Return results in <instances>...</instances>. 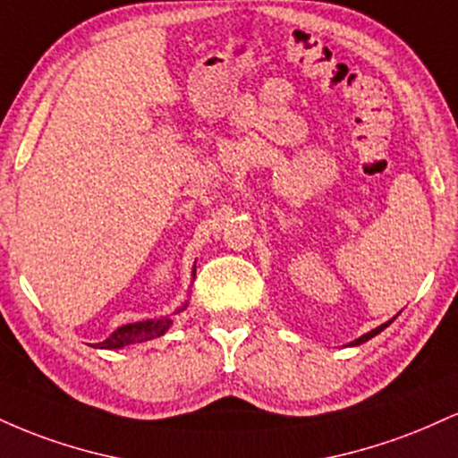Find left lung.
Returning <instances> with one entry per match:
<instances>
[{
  "instance_id": "1",
  "label": "left lung",
  "mask_w": 458,
  "mask_h": 458,
  "mask_svg": "<svg viewBox=\"0 0 458 458\" xmlns=\"http://www.w3.org/2000/svg\"><path fill=\"white\" fill-rule=\"evenodd\" d=\"M394 318H396V317H394ZM392 318V320H394ZM392 320H387V323H383V325H379V327H375V329H372V331H368V334H364V335H360V338H357V340H353V343H351V346H357V344H364V343H368V340H370V338H375V335L377 334H381V331L383 329H386L387 327V325H390L392 323Z\"/></svg>"
}]
</instances>
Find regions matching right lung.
<instances>
[{"mask_svg": "<svg viewBox=\"0 0 458 458\" xmlns=\"http://www.w3.org/2000/svg\"><path fill=\"white\" fill-rule=\"evenodd\" d=\"M193 277H196V265H193ZM189 301H182L174 312L167 314V317H159V318H146V320H138V323H127L123 327H118L109 335L107 340L97 344V349H123V346H131V344H140L146 343V340L159 338V335L165 334L167 329L172 327L174 323V317L182 310H187Z\"/></svg>", "mask_w": 458, "mask_h": 458, "instance_id": "1", "label": "right lung"}]
</instances>
